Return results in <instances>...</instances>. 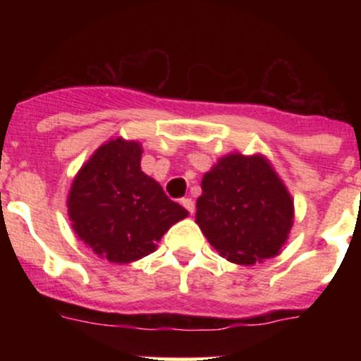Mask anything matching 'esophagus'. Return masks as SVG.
Here are the masks:
<instances>
[{"label": "esophagus", "instance_id": "esophagus-1", "mask_svg": "<svg viewBox=\"0 0 361 361\" xmlns=\"http://www.w3.org/2000/svg\"><path fill=\"white\" fill-rule=\"evenodd\" d=\"M181 206H183L185 209H187L188 213H190V214H194V213H195V202L192 201L190 197H185V199H181Z\"/></svg>", "mask_w": 361, "mask_h": 361}]
</instances>
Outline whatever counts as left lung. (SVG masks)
Wrapping results in <instances>:
<instances>
[{"mask_svg":"<svg viewBox=\"0 0 361 361\" xmlns=\"http://www.w3.org/2000/svg\"><path fill=\"white\" fill-rule=\"evenodd\" d=\"M195 221L221 257L251 265L279 253L293 202L267 160L234 154L204 174Z\"/></svg>","mask_w":361,"mask_h":361,"instance_id":"left-lung-1","label":"left lung"}]
</instances>
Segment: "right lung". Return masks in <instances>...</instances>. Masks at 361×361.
<instances>
[{"mask_svg":"<svg viewBox=\"0 0 361 361\" xmlns=\"http://www.w3.org/2000/svg\"><path fill=\"white\" fill-rule=\"evenodd\" d=\"M140 160L137 143L108 141L80 169L68 197L78 238L116 264L150 255L171 225L188 214L141 171Z\"/></svg>","mask_w":361,"mask_h":361,"instance_id":"right-lung-1","label":"right lung"}]
</instances>
